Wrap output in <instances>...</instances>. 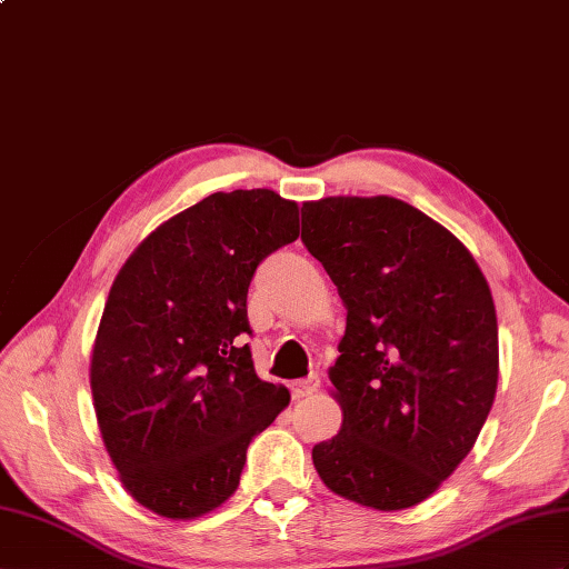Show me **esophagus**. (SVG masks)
I'll return each instance as SVG.
<instances>
[{
	"label": "esophagus",
	"mask_w": 569,
	"mask_h": 569,
	"mask_svg": "<svg viewBox=\"0 0 569 569\" xmlns=\"http://www.w3.org/2000/svg\"><path fill=\"white\" fill-rule=\"evenodd\" d=\"M318 389H321V379H318V377H309V379L292 381V396H295V398L311 396V393H316Z\"/></svg>",
	"instance_id": "1"
}]
</instances>
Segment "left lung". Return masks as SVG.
<instances>
[{"label":"left lung","mask_w":569,"mask_h":569,"mask_svg":"<svg viewBox=\"0 0 569 569\" xmlns=\"http://www.w3.org/2000/svg\"><path fill=\"white\" fill-rule=\"evenodd\" d=\"M301 241L348 311L328 369L342 425L313 447L318 476L369 509L420 505L473 449L495 403L490 284L447 227L389 196L303 202Z\"/></svg>","instance_id":"obj_1"}]
</instances>
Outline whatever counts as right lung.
I'll use <instances>...</instances> for the list:
<instances>
[{"instance_id": "1", "label": "right lung", "mask_w": 569, "mask_h": 569, "mask_svg": "<svg viewBox=\"0 0 569 569\" xmlns=\"http://www.w3.org/2000/svg\"><path fill=\"white\" fill-rule=\"evenodd\" d=\"M299 237V204L268 188L214 192L122 262L91 350V396L122 488L190 521L237 492L251 439L289 406L243 342L258 262Z\"/></svg>"}]
</instances>
